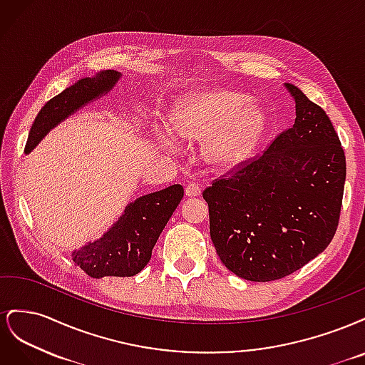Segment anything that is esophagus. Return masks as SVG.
Wrapping results in <instances>:
<instances>
[{"label":"esophagus","instance_id":"esophagus-1","mask_svg":"<svg viewBox=\"0 0 365 365\" xmlns=\"http://www.w3.org/2000/svg\"><path fill=\"white\" fill-rule=\"evenodd\" d=\"M185 195L189 197H195V196H200L201 195V187L200 184L196 182H189L185 185Z\"/></svg>","mask_w":365,"mask_h":365}]
</instances>
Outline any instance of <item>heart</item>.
I'll return each mask as SVG.
<instances>
[{
    "label": "heart",
    "mask_w": 365,
    "mask_h": 365,
    "mask_svg": "<svg viewBox=\"0 0 365 365\" xmlns=\"http://www.w3.org/2000/svg\"><path fill=\"white\" fill-rule=\"evenodd\" d=\"M172 123L187 140H207L204 153L210 163L231 168L248 157L267 126V115L248 103L247 96L216 90L185 97L173 109ZM178 135L169 126L155 128L157 141L169 152L181 149Z\"/></svg>",
    "instance_id": "obj_1"
}]
</instances>
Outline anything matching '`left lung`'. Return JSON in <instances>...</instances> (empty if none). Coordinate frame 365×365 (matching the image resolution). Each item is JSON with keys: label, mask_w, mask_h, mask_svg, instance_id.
<instances>
[{"label": "left lung", "mask_w": 365, "mask_h": 365, "mask_svg": "<svg viewBox=\"0 0 365 365\" xmlns=\"http://www.w3.org/2000/svg\"><path fill=\"white\" fill-rule=\"evenodd\" d=\"M295 123L260 157L204 190L210 236L237 277L279 280L323 252L335 236L346 157L332 121L292 83Z\"/></svg>", "instance_id": "obj_1"}]
</instances>
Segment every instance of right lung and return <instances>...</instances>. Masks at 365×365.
I'll return each mask as SVG.
<instances>
[{
    "label": "right lung",
    "mask_w": 365,
    "mask_h": 365,
    "mask_svg": "<svg viewBox=\"0 0 365 365\" xmlns=\"http://www.w3.org/2000/svg\"><path fill=\"white\" fill-rule=\"evenodd\" d=\"M120 77L121 73L115 70H103L93 77H83L53 97L33 121L24 152L30 153L53 128L108 94ZM182 196V185L175 184L137 197L102 237L71 251L74 263L93 279L138 274L150 260L152 250Z\"/></svg>",
    "instance_id": "right-lung-1"
}]
</instances>
